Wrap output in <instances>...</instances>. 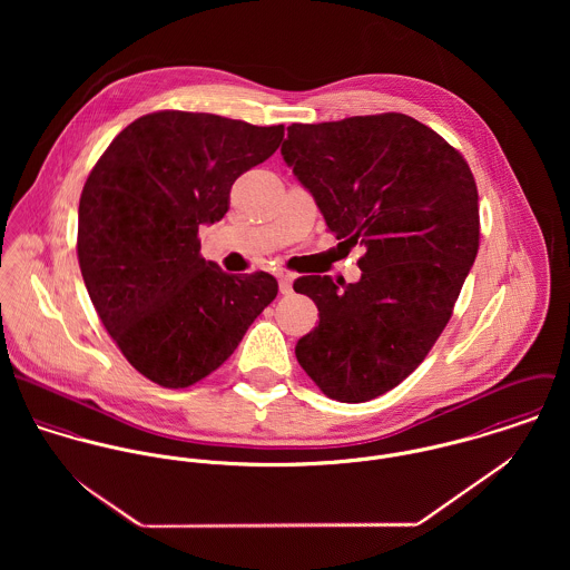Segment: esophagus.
<instances>
[{"label": "esophagus", "instance_id": "esophagus-1", "mask_svg": "<svg viewBox=\"0 0 570 570\" xmlns=\"http://www.w3.org/2000/svg\"><path fill=\"white\" fill-rule=\"evenodd\" d=\"M292 283H294L292 274H278V289H281V294H292Z\"/></svg>", "mask_w": 570, "mask_h": 570}]
</instances>
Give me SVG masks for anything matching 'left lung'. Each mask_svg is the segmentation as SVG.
Masks as SVG:
<instances>
[{
  "label": "left lung",
  "mask_w": 570,
  "mask_h": 570,
  "mask_svg": "<svg viewBox=\"0 0 570 570\" xmlns=\"http://www.w3.org/2000/svg\"><path fill=\"white\" fill-rule=\"evenodd\" d=\"M281 154L326 228L366 247L357 283H294L321 318L296 344L298 364L335 402L375 400L423 362L452 316L481 239L474 175L406 114L296 122Z\"/></svg>",
  "instance_id": "left-lung-1"
}]
</instances>
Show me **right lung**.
Here are the masks:
<instances>
[{
	"label": "right lung",
	"mask_w": 570,
	"mask_h": 570,
	"mask_svg": "<svg viewBox=\"0 0 570 570\" xmlns=\"http://www.w3.org/2000/svg\"><path fill=\"white\" fill-rule=\"evenodd\" d=\"M283 125L156 111L122 129L82 186L79 265L100 323L129 364L164 389L219 368L276 298L267 272L226 274L199 254L235 179L265 163Z\"/></svg>",
	"instance_id": "right-lung-1"
}]
</instances>
